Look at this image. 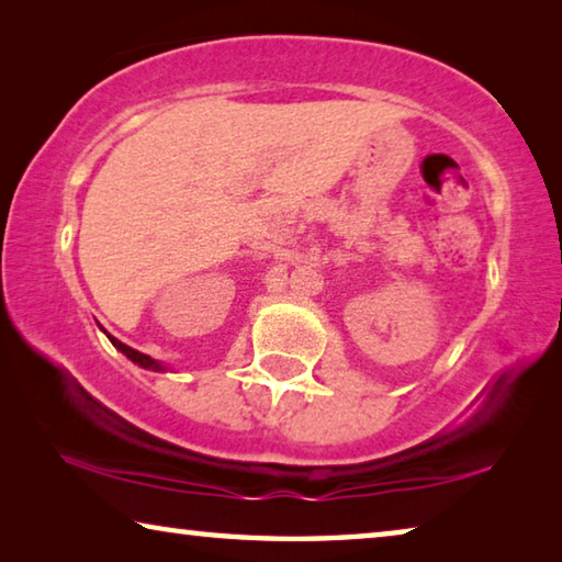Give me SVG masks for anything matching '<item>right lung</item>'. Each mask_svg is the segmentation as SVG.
Returning a JSON list of instances; mask_svg holds the SVG:
<instances>
[{"label": "right lung", "instance_id": "1", "mask_svg": "<svg viewBox=\"0 0 562 562\" xmlns=\"http://www.w3.org/2000/svg\"><path fill=\"white\" fill-rule=\"evenodd\" d=\"M109 339H111L113 347L121 349L123 355H126L133 361V364H138V367H144V369H154V372H164V367H160L156 359H150L148 355H144V351H138V349H133L128 345H123V341H119L116 337H109Z\"/></svg>", "mask_w": 562, "mask_h": 562}]
</instances>
